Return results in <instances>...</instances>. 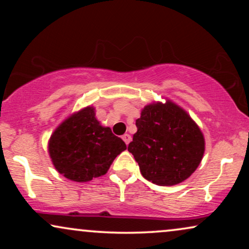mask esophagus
Listing matches in <instances>:
<instances>
[{
    "instance_id": "obj_1",
    "label": "esophagus",
    "mask_w": 249,
    "mask_h": 249,
    "mask_svg": "<svg viewBox=\"0 0 249 249\" xmlns=\"http://www.w3.org/2000/svg\"><path fill=\"white\" fill-rule=\"evenodd\" d=\"M122 139H124V142H125V144H129V142H131V136L130 135H129V134H124V136H122Z\"/></svg>"
}]
</instances>
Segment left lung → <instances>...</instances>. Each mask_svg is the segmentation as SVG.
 Wrapping results in <instances>:
<instances>
[{
	"mask_svg": "<svg viewBox=\"0 0 249 249\" xmlns=\"http://www.w3.org/2000/svg\"><path fill=\"white\" fill-rule=\"evenodd\" d=\"M128 151L142 177L159 186L185 181L198 168L205 152V138L198 124L181 107L169 98L153 102L136 120Z\"/></svg>",
	"mask_w": 249,
	"mask_h": 249,
	"instance_id": "left-lung-1",
	"label": "left lung"
}]
</instances>
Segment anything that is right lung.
Masks as SVG:
<instances>
[{"label":"right lung","mask_w":249,"mask_h":249,"mask_svg":"<svg viewBox=\"0 0 249 249\" xmlns=\"http://www.w3.org/2000/svg\"><path fill=\"white\" fill-rule=\"evenodd\" d=\"M47 148L60 175L72 181L87 182L104 176L127 146L110 127L101 124L94 107H86L57 125Z\"/></svg>","instance_id":"add662e5"}]
</instances>
